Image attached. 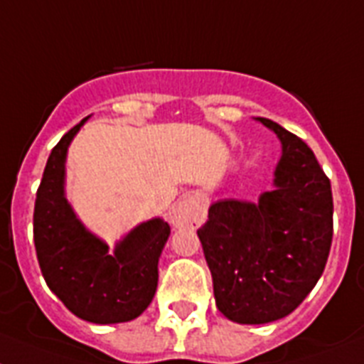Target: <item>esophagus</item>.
<instances>
[{"instance_id": "obj_1", "label": "esophagus", "mask_w": 364, "mask_h": 364, "mask_svg": "<svg viewBox=\"0 0 364 364\" xmlns=\"http://www.w3.org/2000/svg\"><path fill=\"white\" fill-rule=\"evenodd\" d=\"M205 203L196 196H185L170 213V224L177 229H194L205 222Z\"/></svg>"}]
</instances>
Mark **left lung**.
I'll use <instances>...</instances> for the list:
<instances>
[{
  "label": "left lung",
  "instance_id": "left-lung-1",
  "mask_svg": "<svg viewBox=\"0 0 364 364\" xmlns=\"http://www.w3.org/2000/svg\"><path fill=\"white\" fill-rule=\"evenodd\" d=\"M281 140L274 188L259 201H215L198 229L216 307L237 323L279 320L322 276L333 239L331 183L304 140L255 118Z\"/></svg>",
  "mask_w": 364,
  "mask_h": 364
}]
</instances>
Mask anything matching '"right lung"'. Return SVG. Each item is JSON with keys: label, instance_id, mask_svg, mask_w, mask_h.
<instances>
[{"label": "right lung", "instance_id": "right-lung-1", "mask_svg": "<svg viewBox=\"0 0 364 364\" xmlns=\"http://www.w3.org/2000/svg\"><path fill=\"white\" fill-rule=\"evenodd\" d=\"M87 120L59 140L46 163L33 215L36 257L51 292L75 316L92 323L129 322L154 300L170 225L163 218L142 222L109 253L81 224L64 194V164L70 142Z\"/></svg>", "mask_w": 364, "mask_h": 364}]
</instances>
